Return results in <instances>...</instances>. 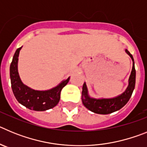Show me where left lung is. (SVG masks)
<instances>
[{"label":"left lung","instance_id":"left-lung-1","mask_svg":"<svg viewBox=\"0 0 147 147\" xmlns=\"http://www.w3.org/2000/svg\"><path fill=\"white\" fill-rule=\"evenodd\" d=\"M125 51L132 59V69L130 76L129 79V85L127 90L119 96L113 98H102L96 99L92 98L88 96V89L85 82L82 87V101L85 107L88 110L97 114H110L120 110L128 102L132 94L133 90L136 85V69H135V62L132 55L126 49Z\"/></svg>","mask_w":147,"mask_h":147}]
</instances>
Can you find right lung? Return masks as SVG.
Here are the masks:
<instances>
[{
	"label": "right lung",
	"instance_id": "obj_1",
	"mask_svg": "<svg viewBox=\"0 0 147 147\" xmlns=\"http://www.w3.org/2000/svg\"><path fill=\"white\" fill-rule=\"evenodd\" d=\"M21 49L22 47L17 49L10 65L11 89L15 98L22 105L35 111H44L53 108L59 103L61 90L67 85L70 77L49 90L41 91L28 88L22 82L18 74V56Z\"/></svg>",
	"mask_w": 147,
	"mask_h": 147
}]
</instances>
